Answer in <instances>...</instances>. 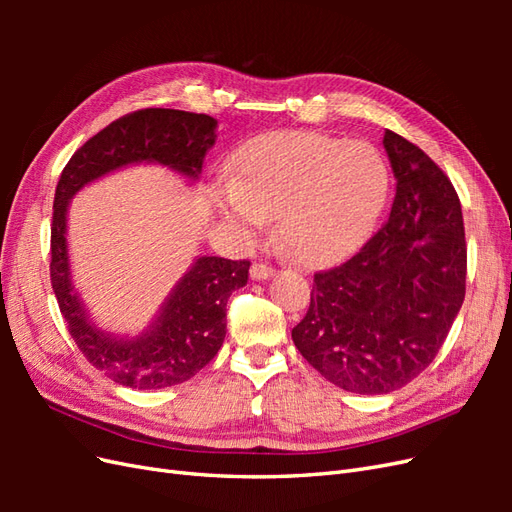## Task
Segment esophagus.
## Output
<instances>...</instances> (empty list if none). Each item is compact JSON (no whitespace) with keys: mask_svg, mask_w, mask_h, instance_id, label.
<instances>
[{"mask_svg":"<svg viewBox=\"0 0 512 512\" xmlns=\"http://www.w3.org/2000/svg\"><path fill=\"white\" fill-rule=\"evenodd\" d=\"M273 273H275V269L271 265H265V262H254L250 269L252 280H267V277H271Z\"/></svg>","mask_w":512,"mask_h":512,"instance_id":"1","label":"esophagus"}]
</instances>
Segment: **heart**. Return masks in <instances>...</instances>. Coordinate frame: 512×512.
I'll return each mask as SVG.
<instances>
[{
    "mask_svg": "<svg viewBox=\"0 0 512 512\" xmlns=\"http://www.w3.org/2000/svg\"><path fill=\"white\" fill-rule=\"evenodd\" d=\"M389 183V166L374 145L316 132H275L241 149L218 207L243 235H254L275 213L277 232L294 256L329 262L369 237Z\"/></svg>",
    "mask_w": 512,
    "mask_h": 512,
    "instance_id": "obj_1",
    "label": "heart"
}]
</instances>
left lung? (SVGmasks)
<instances>
[{
    "label": "left lung",
    "mask_w": 512,
    "mask_h": 512,
    "mask_svg": "<svg viewBox=\"0 0 512 512\" xmlns=\"http://www.w3.org/2000/svg\"><path fill=\"white\" fill-rule=\"evenodd\" d=\"M389 220L344 265L314 273L292 329L303 359L350 393L401 389L436 359L466 297L468 247L459 196L423 149L391 130Z\"/></svg>",
    "instance_id": "8db88e82"
}]
</instances>
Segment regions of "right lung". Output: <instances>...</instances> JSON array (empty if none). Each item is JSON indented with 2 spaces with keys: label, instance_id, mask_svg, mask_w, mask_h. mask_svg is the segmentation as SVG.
<instances>
[{
  "label": "right lung",
  "instance_id": "right-lung-1",
  "mask_svg": "<svg viewBox=\"0 0 512 512\" xmlns=\"http://www.w3.org/2000/svg\"><path fill=\"white\" fill-rule=\"evenodd\" d=\"M218 121L209 115L143 108L117 121L74 151L61 170L51 224V284L72 339L104 376L130 389H164L190 380L224 344L226 303L247 284L250 260L200 256L160 309L151 327L134 339L100 331L89 322L70 277L66 213L83 185L121 166L158 162L196 179L215 143Z\"/></svg>",
  "mask_w": 512,
  "mask_h": 512
}]
</instances>
